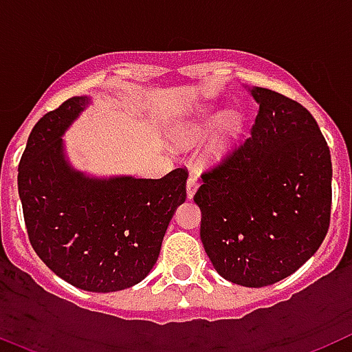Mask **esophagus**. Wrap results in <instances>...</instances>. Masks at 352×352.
Wrapping results in <instances>:
<instances>
[{"instance_id": "esophagus-1", "label": "esophagus", "mask_w": 352, "mask_h": 352, "mask_svg": "<svg viewBox=\"0 0 352 352\" xmlns=\"http://www.w3.org/2000/svg\"><path fill=\"white\" fill-rule=\"evenodd\" d=\"M197 186H199V176L195 173H190L188 174V179H186V195H188L190 199L194 197Z\"/></svg>"}]
</instances>
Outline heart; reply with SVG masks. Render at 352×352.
<instances>
[{"instance_id": "1", "label": "heart", "mask_w": 352, "mask_h": 352, "mask_svg": "<svg viewBox=\"0 0 352 352\" xmlns=\"http://www.w3.org/2000/svg\"><path fill=\"white\" fill-rule=\"evenodd\" d=\"M217 121H219V114L213 113V111H203V113H199V116L195 118L194 121H190V123L183 125L182 129L176 132V141H178L179 144H185V146L195 144L197 141H201L203 138H206L208 133L213 130V126L217 125ZM236 129H238V120H236L234 116L227 118L226 133H223V139H220V141L214 144V148L211 149V151H213V155H219L220 151L226 148L227 141H229V138H232V135H234Z\"/></svg>"}]
</instances>
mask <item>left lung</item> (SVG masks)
Instances as JSON below:
<instances>
[{"label": "left lung", "mask_w": 352, "mask_h": 352, "mask_svg": "<svg viewBox=\"0 0 352 352\" xmlns=\"http://www.w3.org/2000/svg\"><path fill=\"white\" fill-rule=\"evenodd\" d=\"M250 138L201 174V241L232 284L264 287L321 247L331 214V157L317 121L296 100L252 89Z\"/></svg>", "instance_id": "1"}]
</instances>
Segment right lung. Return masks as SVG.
Masks as SVG:
<instances>
[{"label": "right lung", "mask_w": 352, "mask_h": 352, "mask_svg": "<svg viewBox=\"0 0 352 352\" xmlns=\"http://www.w3.org/2000/svg\"><path fill=\"white\" fill-rule=\"evenodd\" d=\"M86 104V96H72L33 126L19 162V197L36 256L68 284L113 292L139 284L155 266L186 199L188 170L93 179L70 169L61 135Z\"/></svg>", "instance_id": "obj_1"}]
</instances>
